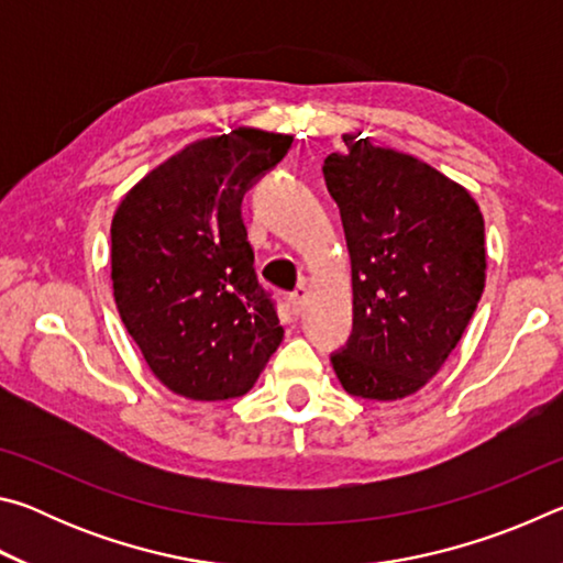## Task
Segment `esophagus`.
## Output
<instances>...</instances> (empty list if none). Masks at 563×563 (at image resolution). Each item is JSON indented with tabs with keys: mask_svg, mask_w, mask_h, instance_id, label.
<instances>
[{
	"mask_svg": "<svg viewBox=\"0 0 563 563\" xmlns=\"http://www.w3.org/2000/svg\"><path fill=\"white\" fill-rule=\"evenodd\" d=\"M308 298H310V290L305 288V285H298V288H295V292L290 295V305H292L295 316H300V312L305 310V305H308Z\"/></svg>",
	"mask_w": 563,
	"mask_h": 563,
	"instance_id": "1",
	"label": "esophagus"
}]
</instances>
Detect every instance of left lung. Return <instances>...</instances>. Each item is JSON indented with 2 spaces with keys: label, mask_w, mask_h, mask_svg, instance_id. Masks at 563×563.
Returning <instances> with one entry per match:
<instances>
[{
  "label": "left lung",
  "mask_w": 563,
  "mask_h": 563,
  "mask_svg": "<svg viewBox=\"0 0 563 563\" xmlns=\"http://www.w3.org/2000/svg\"><path fill=\"white\" fill-rule=\"evenodd\" d=\"M322 166L352 265V335L332 355L345 393L393 402L440 373L487 280L474 196L402 151L342 133Z\"/></svg>",
  "instance_id": "1"
}]
</instances>
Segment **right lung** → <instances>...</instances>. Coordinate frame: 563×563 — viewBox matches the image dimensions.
Wrapping results in <instances>:
<instances>
[{"mask_svg":"<svg viewBox=\"0 0 563 563\" xmlns=\"http://www.w3.org/2000/svg\"><path fill=\"white\" fill-rule=\"evenodd\" d=\"M292 146L238 126L198 139L139 180L111 221L113 300L146 365L198 402L241 397L283 342L253 268L243 194Z\"/></svg>","mask_w":563,"mask_h":563,"instance_id":"obj_1","label":"right lung"}]
</instances>
